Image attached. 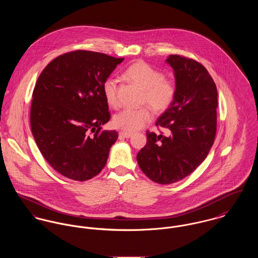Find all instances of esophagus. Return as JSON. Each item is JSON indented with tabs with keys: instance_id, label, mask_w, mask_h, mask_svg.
<instances>
[{
	"instance_id": "34e87169",
	"label": "esophagus",
	"mask_w": 258,
	"mask_h": 258,
	"mask_svg": "<svg viewBox=\"0 0 258 258\" xmlns=\"http://www.w3.org/2000/svg\"><path fill=\"white\" fill-rule=\"evenodd\" d=\"M133 135L130 134V133H125V132H120L119 133V138H122V139H130Z\"/></svg>"
}]
</instances>
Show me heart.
I'll list each match as a JSON object with an SVG mask.
<instances>
[{"label":"heart","instance_id":"b5f03b06","mask_svg":"<svg viewBox=\"0 0 258 258\" xmlns=\"http://www.w3.org/2000/svg\"><path fill=\"white\" fill-rule=\"evenodd\" d=\"M124 75L143 90V104H148L154 111L161 113L168 110L176 96L174 81L164 78V74L144 61L132 64ZM103 94L111 107L118 105L117 85L114 77H108L103 84ZM152 119V112L148 107L141 109H125L114 115L115 127L125 133H136Z\"/></svg>","mask_w":258,"mask_h":258}]
</instances>
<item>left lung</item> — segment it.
I'll use <instances>...</instances> for the list:
<instances>
[{"mask_svg":"<svg viewBox=\"0 0 258 258\" xmlns=\"http://www.w3.org/2000/svg\"><path fill=\"white\" fill-rule=\"evenodd\" d=\"M176 96L156 121L169 136L146 132L137 155L142 171L153 182L172 184L194 171L207 157L217 132L218 91L208 70L194 59L170 55Z\"/></svg>","mask_w":258,"mask_h":258,"instance_id":"8db88e82","label":"left lung"}]
</instances>
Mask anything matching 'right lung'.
Returning a JSON list of instances; mask_svg holds the SVG:
<instances>
[{
	"instance_id": "1",
	"label": "right lung",
	"mask_w": 258,
	"mask_h": 258,
	"mask_svg": "<svg viewBox=\"0 0 258 258\" xmlns=\"http://www.w3.org/2000/svg\"><path fill=\"white\" fill-rule=\"evenodd\" d=\"M123 58L75 50L53 59L39 75L30 107L31 133L41 154L61 175L86 181L107 163L117 132L103 84Z\"/></svg>"
}]
</instances>
